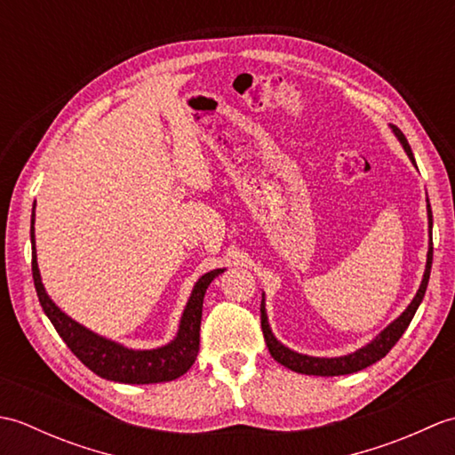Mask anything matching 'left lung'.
<instances>
[{"label":"left lung","instance_id":"obj_1","mask_svg":"<svg viewBox=\"0 0 455 455\" xmlns=\"http://www.w3.org/2000/svg\"><path fill=\"white\" fill-rule=\"evenodd\" d=\"M391 131L395 132V137L399 139V142L403 144L404 152H407V156L411 158V162L417 166V162H414L412 156V150L409 147L407 139H404V134L401 132V129L395 127L391 124ZM428 201V199H427ZM428 209V228H430V246H428V254H427V269H424V277H422V283L419 287L417 295L411 301V305L404 308L401 313V316L395 318V321L377 334L373 340L360 347V350H355L354 354H347V355H340V357H313V355H305V354H297L293 350H289L287 346H283L282 342L277 340L274 336L272 328L267 324V315H266V305H264V299H262V305H259V311H262V332L266 338V344H267V350L272 354V357L275 362H279L282 365H285L287 370L297 371V373H305V375H323V377H332V375H347V373H355L360 370H365V367H370L371 363L379 362L381 357H385L389 354L391 347L399 342V338L403 336V332L407 331L414 313H417L419 305L422 303V297L427 293V287H428V279H430V267H432V209H430V203L427 205Z\"/></svg>","mask_w":455,"mask_h":455}]
</instances>
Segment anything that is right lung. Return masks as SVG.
I'll list each match as a JSON object with an SVG mask.
<instances>
[{
	"instance_id": "right-lung-1",
	"label": "right lung",
	"mask_w": 455,
	"mask_h": 455,
	"mask_svg": "<svg viewBox=\"0 0 455 455\" xmlns=\"http://www.w3.org/2000/svg\"><path fill=\"white\" fill-rule=\"evenodd\" d=\"M31 244H33V279L38 301L44 315L51 318L56 332L60 334L66 346L70 347L78 360L90 367V370L103 377V379L117 383H162L178 379L193 365L199 352V328H201V313H203V297L209 283L225 269H212L199 277V282L193 285L189 301L183 308L180 331L176 338L166 346L154 347V350H131L123 344L108 340L100 334H95L80 323L72 321L70 316L58 308L52 299L46 295L44 285L38 272L36 252H35V207L31 215Z\"/></svg>"
}]
</instances>
